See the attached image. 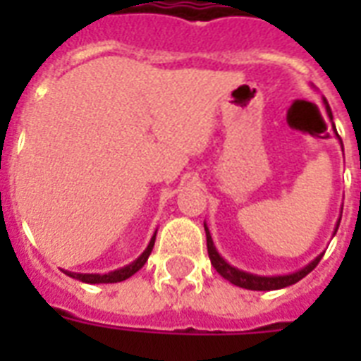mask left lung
<instances>
[{"instance_id":"1","label":"left lung","mask_w":361,"mask_h":361,"mask_svg":"<svg viewBox=\"0 0 361 361\" xmlns=\"http://www.w3.org/2000/svg\"><path fill=\"white\" fill-rule=\"evenodd\" d=\"M326 110H328V116L331 118V112H330V109H328V104H326ZM339 142H341V138H339ZM339 223H341V219L337 221L336 232H337V228H339ZM204 231H206V243H208V255H209V260H212V266L217 269V274H219L221 277H225L226 281H231L232 285L241 286V288H247V290H277V288H285V286L294 285V283H298L300 279H303L305 275L311 274V271L317 268V264L320 262V258H322V255H319V257L314 258V260H311V262H309L305 268L298 269V271H294V274H288V275H269L268 277V275L247 274V271H241V269L231 266V264L226 262L225 258L221 257L219 252H217V249H215L214 240H212V234H209L206 223H204ZM336 232H334V234H336Z\"/></svg>"}]
</instances>
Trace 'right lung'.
I'll list each match as a JSON object with an SVG mask.
<instances>
[{
	"instance_id": "right-lung-1",
	"label": "right lung",
	"mask_w": 361,
	"mask_h": 361,
	"mask_svg": "<svg viewBox=\"0 0 361 361\" xmlns=\"http://www.w3.org/2000/svg\"><path fill=\"white\" fill-rule=\"evenodd\" d=\"M155 234H157V232H155ZM155 234H153V238L149 240V243H147L146 251L142 252L140 257L136 258L135 262H130L129 266H123V268L109 271V274H73V271H65V274L69 275V277H73V279L82 281V283H90V285H99V283H120V281L129 279L130 275H135L136 271L146 264L147 257L152 255L153 243H155Z\"/></svg>"
}]
</instances>
